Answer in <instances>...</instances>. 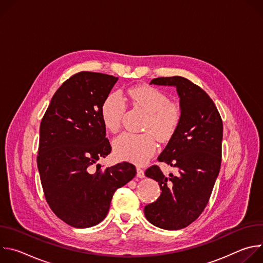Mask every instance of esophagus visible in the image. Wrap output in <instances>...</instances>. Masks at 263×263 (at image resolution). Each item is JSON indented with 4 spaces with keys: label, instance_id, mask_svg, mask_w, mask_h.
<instances>
[{
    "label": "esophagus",
    "instance_id": "34e87169",
    "mask_svg": "<svg viewBox=\"0 0 263 263\" xmlns=\"http://www.w3.org/2000/svg\"><path fill=\"white\" fill-rule=\"evenodd\" d=\"M136 171H137L136 176H137L138 178H143V177H144V172H143V170H142L141 167L137 166V167H136Z\"/></svg>",
    "mask_w": 263,
    "mask_h": 263
}]
</instances>
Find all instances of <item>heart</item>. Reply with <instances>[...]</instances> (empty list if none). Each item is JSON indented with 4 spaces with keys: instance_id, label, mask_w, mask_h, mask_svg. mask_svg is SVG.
<instances>
[{
    "instance_id": "1",
    "label": "heart",
    "mask_w": 263,
    "mask_h": 263,
    "mask_svg": "<svg viewBox=\"0 0 263 263\" xmlns=\"http://www.w3.org/2000/svg\"><path fill=\"white\" fill-rule=\"evenodd\" d=\"M133 105L146 114L142 125V134L124 132L114 140L116 155L135 163H144L157 147L159 140L170 139L177 131L182 118L181 107L170 102L168 97L152 86H136L129 90ZM126 104L120 92L109 93L102 103L101 117L110 132H117L122 125Z\"/></svg>"
}]
</instances>
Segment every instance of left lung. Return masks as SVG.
<instances>
[{
  "label": "left lung",
  "mask_w": 263,
  "mask_h": 263,
  "mask_svg": "<svg viewBox=\"0 0 263 263\" xmlns=\"http://www.w3.org/2000/svg\"><path fill=\"white\" fill-rule=\"evenodd\" d=\"M149 84L177 88L182 118L158 157L179 174L165 177L158 165L145 171L160 185L161 195L144 207V215L156 227L179 230L195 221L210 199L221 163L222 121L210 97L189 79L160 77Z\"/></svg>",
  "instance_id": "1"
}]
</instances>
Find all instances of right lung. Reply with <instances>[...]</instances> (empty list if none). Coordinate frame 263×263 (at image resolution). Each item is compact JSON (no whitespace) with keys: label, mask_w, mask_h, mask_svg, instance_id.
Segmentation results:
<instances>
[{"label":"right lung","mask_w":263,"mask_h":263,"mask_svg":"<svg viewBox=\"0 0 263 263\" xmlns=\"http://www.w3.org/2000/svg\"><path fill=\"white\" fill-rule=\"evenodd\" d=\"M101 72L72 74L55 92L41 123L37 155L46 200L74 228H89L107 215L112 196L136 175L132 163L97 171L111 152L101 106L118 81Z\"/></svg>","instance_id":"add662e5"}]
</instances>
